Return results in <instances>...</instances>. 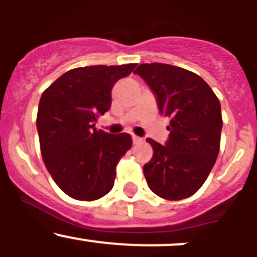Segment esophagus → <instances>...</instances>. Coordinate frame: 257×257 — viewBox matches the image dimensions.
Returning a JSON list of instances; mask_svg holds the SVG:
<instances>
[{"label":"esophagus","instance_id":"obj_1","mask_svg":"<svg viewBox=\"0 0 257 257\" xmlns=\"http://www.w3.org/2000/svg\"><path fill=\"white\" fill-rule=\"evenodd\" d=\"M142 142H143V139L139 138V137H137V136H133V143L134 144H141Z\"/></svg>","mask_w":257,"mask_h":257}]
</instances>
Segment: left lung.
Segmentation results:
<instances>
[{"label": "left lung", "mask_w": 257, "mask_h": 257, "mask_svg": "<svg viewBox=\"0 0 257 257\" xmlns=\"http://www.w3.org/2000/svg\"><path fill=\"white\" fill-rule=\"evenodd\" d=\"M155 93L170 119L165 145L148 138L153 158L143 167L150 190L167 200L194 195L205 183L220 150V102L198 74L164 63H144L134 71Z\"/></svg>", "instance_id": "8db88e82"}]
</instances>
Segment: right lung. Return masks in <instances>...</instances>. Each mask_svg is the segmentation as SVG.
<instances>
[{
	"label": "right lung",
	"instance_id": "right-lung-1",
	"mask_svg": "<svg viewBox=\"0 0 257 257\" xmlns=\"http://www.w3.org/2000/svg\"><path fill=\"white\" fill-rule=\"evenodd\" d=\"M136 63L71 69L43 92L37 113L42 159L54 183L76 200L93 201L112 190L115 168L132 137L94 128L112 104L110 90Z\"/></svg>",
	"mask_w": 257,
	"mask_h": 257
}]
</instances>
